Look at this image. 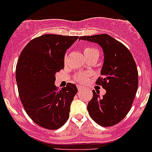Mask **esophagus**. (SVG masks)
<instances>
[{
	"label": "esophagus",
	"mask_w": 152,
	"mask_h": 152,
	"mask_svg": "<svg viewBox=\"0 0 152 152\" xmlns=\"http://www.w3.org/2000/svg\"><path fill=\"white\" fill-rule=\"evenodd\" d=\"M83 89H84V88H83L82 86H79V85H77V90H78V91H82Z\"/></svg>",
	"instance_id": "esophagus-1"
}]
</instances>
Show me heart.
<instances>
[{"label": "heart", "instance_id": "heart-1", "mask_svg": "<svg viewBox=\"0 0 152 152\" xmlns=\"http://www.w3.org/2000/svg\"><path fill=\"white\" fill-rule=\"evenodd\" d=\"M83 51H84V54L85 57H88V56H91L94 53H99L97 49H95V48H92V47H84ZM90 75H91V74L89 72H80V73H77L75 75V80L79 83H85L88 80V78Z\"/></svg>", "mask_w": 152, "mask_h": 152}]
</instances>
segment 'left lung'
<instances>
[{"label": "left lung", "instance_id": "obj_1", "mask_svg": "<svg viewBox=\"0 0 152 152\" xmlns=\"http://www.w3.org/2000/svg\"><path fill=\"white\" fill-rule=\"evenodd\" d=\"M79 39L97 43L103 49L102 76L96 84L107 93L100 97V92L93 90L88 110L95 123L103 127L113 126L124 119L135 99L139 84L135 60L123 43L107 34L80 36Z\"/></svg>", "mask_w": 152, "mask_h": 152}]
</instances>
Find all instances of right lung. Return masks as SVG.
I'll use <instances>...</instances> for the list:
<instances>
[{"mask_svg": "<svg viewBox=\"0 0 152 152\" xmlns=\"http://www.w3.org/2000/svg\"><path fill=\"white\" fill-rule=\"evenodd\" d=\"M78 36L45 34L29 42L16 68L19 96L31 119L44 129L55 130L66 123L70 107L77 92L68 83L58 90L56 74L64 68L67 49Z\"/></svg>", "mask_w": 152, "mask_h": 152, "instance_id": "obj_1", "label": "right lung"}]
</instances>
